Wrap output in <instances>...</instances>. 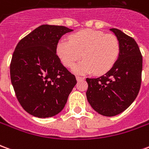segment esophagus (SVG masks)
Returning <instances> with one entry per match:
<instances>
[{"label":"esophagus","instance_id":"obj_1","mask_svg":"<svg viewBox=\"0 0 149 149\" xmlns=\"http://www.w3.org/2000/svg\"><path fill=\"white\" fill-rule=\"evenodd\" d=\"M77 81H81V80H84V77H80V76H77Z\"/></svg>","mask_w":149,"mask_h":149}]
</instances>
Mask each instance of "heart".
<instances>
[{
    "label": "heart",
    "mask_w": 149,
    "mask_h": 149,
    "mask_svg": "<svg viewBox=\"0 0 149 149\" xmlns=\"http://www.w3.org/2000/svg\"><path fill=\"white\" fill-rule=\"evenodd\" d=\"M120 42L112 34L100 31L84 29L72 34L69 42L60 40L56 52L63 64L72 67L83 56L84 61L73 68L77 73H106L115 65L120 54Z\"/></svg>",
    "instance_id": "1"
}]
</instances>
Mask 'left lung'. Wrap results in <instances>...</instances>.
Returning a JSON list of instances; mask_svg holds the SVG:
<instances>
[{"label": "left lung", "mask_w": 149, "mask_h": 149, "mask_svg": "<svg viewBox=\"0 0 149 149\" xmlns=\"http://www.w3.org/2000/svg\"><path fill=\"white\" fill-rule=\"evenodd\" d=\"M120 42V54L109 71L98 78H87L86 96L96 112L105 116L118 115L137 97L143 66L139 46L132 37L111 29Z\"/></svg>", "instance_id": "8db88e82"}]
</instances>
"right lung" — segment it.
Wrapping results in <instances>:
<instances>
[{"instance_id":"obj_1","label":"right lung","mask_w":149,"mask_h":149,"mask_svg":"<svg viewBox=\"0 0 149 149\" xmlns=\"http://www.w3.org/2000/svg\"><path fill=\"white\" fill-rule=\"evenodd\" d=\"M65 26L42 24L19 41L10 63V77L16 97L28 113L39 118L61 112L77 80L56 55Z\"/></svg>"}]
</instances>
